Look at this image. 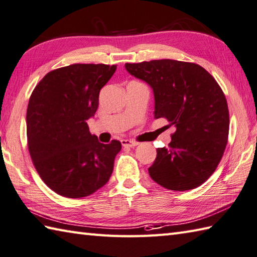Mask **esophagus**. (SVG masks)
Instances as JSON below:
<instances>
[{
  "mask_svg": "<svg viewBox=\"0 0 257 257\" xmlns=\"http://www.w3.org/2000/svg\"><path fill=\"white\" fill-rule=\"evenodd\" d=\"M122 145L125 146V148H135V146L139 145V143L135 142V141L123 140V141H122Z\"/></svg>",
  "mask_w": 257,
  "mask_h": 257,
  "instance_id": "esophagus-1",
  "label": "esophagus"
}]
</instances>
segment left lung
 <instances>
[{
    "instance_id": "left-lung-1",
    "label": "left lung",
    "mask_w": 257,
    "mask_h": 257,
    "mask_svg": "<svg viewBox=\"0 0 257 257\" xmlns=\"http://www.w3.org/2000/svg\"><path fill=\"white\" fill-rule=\"evenodd\" d=\"M125 69L153 90L154 117L176 128L169 148L156 150L152 180L172 191L202 185L216 170L228 138L227 102L215 78L195 63L175 60L126 63Z\"/></svg>"
}]
</instances>
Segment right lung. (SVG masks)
Masks as SVG:
<instances>
[{
  "label": "right lung",
  "instance_id": "right-lung-1",
  "mask_svg": "<svg viewBox=\"0 0 257 257\" xmlns=\"http://www.w3.org/2000/svg\"><path fill=\"white\" fill-rule=\"evenodd\" d=\"M116 65L72 64L49 72L30 97L26 133L31 159L43 182L59 195L81 198L108 182L122 149L99 143L87 119Z\"/></svg>",
  "mask_w": 257,
  "mask_h": 257
}]
</instances>
